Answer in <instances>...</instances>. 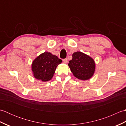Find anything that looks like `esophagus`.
<instances>
[{
  "mask_svg": "<svg viewBox=\"0 0 126 126\" xmlns=\"http://www.w3.org/2000/svg\"><path fill=\"white\" fill-rule=\"evenodd\" d=\"M63 62L64 63H68V60L66 58H65V59H64L63 60Z\"/></svg>",
  "mask_w": 126,
  "mask_h": 126,
  "instance_id": "34e87169",
  "label": "esophagus"
}]
</instances>
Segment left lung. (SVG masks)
Returning <instances> with one entry per match:
<instances>
[{"mask_svg":"<svg viewBox=\"0 0 126 126\" xmlns=\"http://www.w3.org/2000/svg\"><path fill=\"white\" fill-rule=\"evenodd\" d=\"M73 75L79 79H89L94 74L95 63L94 60L85 53L80 51L74 52L73 59L68 64Z\"/></svg>","mask_w":126,"mask_h":126,"instance_id":"obj_1","label":"left lung"}]
</instances>
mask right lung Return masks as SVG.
Returning a JSON list of instances; mask_svg holds the SVG:
<instances>
[{
    "label": "right lung",
    "instance_id": "obj_1",
    "mask_svg": "<svg viewBox=\"0 0 126 126\" xmlns=\"http://www.w3.org/2000/svg\"><path fill=\"white\" fill-rule=\"evenodd\" d=\"M62 62L61 59L51 53L44 52L32 62L31 69L33 75L42 82L49 81L52 78L57 66Z\"/></svg>",
    "mask_w": 126,
    "mask_h": 126
}]
</instances>
